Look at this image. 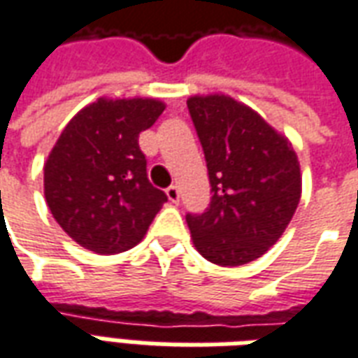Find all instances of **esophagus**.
I'll return each instance as SVG.
<instances>
[{
	"label": "esophagus",
	"mask_w": 358,
	"mask_h": 358,
	"mask_svg": "<svg viewBox=\"0 0 358 358\" xmlns=\"http://www.w3.org/2000/svg\"><path fill=\"white\" fill-rule=\"evenodd\" d=\"M166 197L171 203H178L180 201V189L178 186H169L166 187Z\"/></svg>",
	"instance_id": "34e87169"
}]
</instances>
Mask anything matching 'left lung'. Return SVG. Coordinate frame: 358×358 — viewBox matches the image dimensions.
Instances as JSON below:
<instances>
[{
  "instance_id": "1",
  "label": "left lung",
  "mask_w": 358,
  "mask_h": 358,
  "mask_svg": "<svg viewBox=\"0 0 358 358\" xmlns=\"http://www.w3.org/2000/svg\"><path fill=\"white\" fill-rule=\"evenodd\" d=\"M210 182V203L187 213L194 245L207 261L240 266L264 255L299 205V161L261 115L226 95L187 99Z\"/></svg>"
}]
</instances>
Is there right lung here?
I'll list each match as a JSON object with an SVG mask.
<instances>
[{
  "mask_svg": "<svg viewBox=\"0 0 358 358\" xmlns=\"http://www.w3.org/2000/svg\"><path fill=\"white\" fill-rule=\"evenodd\" d=\"M163 110L157 99H97L61 132L43 166V194L78 245L101 255L132 249L166 203L138 143Z\"/></svg>",
  "mask_w": 358,
  "mask_h": 358,
  "instance_id": "right-lung-1",
  "label": "right lung"
}]
</instances>
